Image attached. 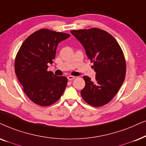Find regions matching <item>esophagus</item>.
Masks as SVG:
<instances>
[{"mask_svg": "<svg viewBox=\"0 0 146 146\" xmlns=\"http://www.w3.org/2000/svg\"><path fill=\"white\" fill-rule=\"evenodd\" d=\"M75 78V77L74 76H68V80H74V79Z\"/></svg>", "mask_w": 146, "mask_h": 146, "instance_id": "34e87169", "label": "esophagus"}]
</instances>
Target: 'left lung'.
I'll return each mask as SVG.
<instances>
[{
  "instance_id": "left-lung-1",
  "label": "left lung",
  "mask_w": 146,
  "mask_h": 146,
  "mask_svg": "<svg viewBox=\"0 0 146 146\" xmlns=\"http://www.w3.org/2000/svg\"><path fill=\"white\" fill-rule=\"evenodd\" d=\"M84 47L93 62L95 81L84 76L85 86L80 94L93 107H101L113 99L125 80L126 64L123 53L116 39L104 30L92 28L71 31Z\"/></svg>"
}]
</instances>
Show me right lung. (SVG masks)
<instances>
[{
  "label": "right lung",
  "mask_w": 146,
  "mask_h": 146,
  "mask_svg": "<svg viewBox=\"0 0 146 146\" xmlns=\"http://www.w3.org/2000/svg\"><path fill=\"white\" fill-rule=\"evenodd\" d=\"M70 35L46 29L38 30L24 41L17 54L15 74L25 93L37 105H52L66 89L67 78L48 71V64L53 63L58 43Z\"/></svg>",
  "instance_id": "obj_1"
}]
</instances>
